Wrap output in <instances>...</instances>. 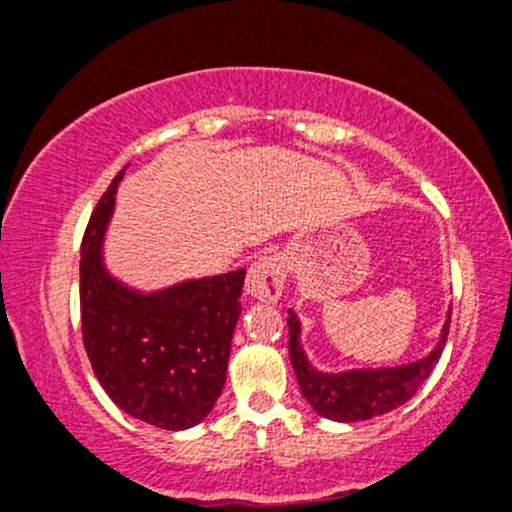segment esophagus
<instances>
[{"instance_id":"1","label":"esophagus","mask_w":512,"mask_h":512,"mask_svg":"<svg viewBox=\"0 0 512 512\" xmlns=\"http://www.w3.org/2000/svg\"><path fill=\"white\" fill-rule=\"evenodd\" d=\"M287 280V258L282 254L261 256L249 268L246 292L258 302H278Z\"/></svg>"}]
</instances>
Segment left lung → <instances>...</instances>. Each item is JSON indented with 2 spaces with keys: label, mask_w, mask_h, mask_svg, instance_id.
<instances>
[{
  "label": "left lung",
  "mask_w": 512,
  "mask_h": 512,
  "mask_svg": "<svg viewBox=\"0 0 512 512\" xmlns=\"http://www.w3.org/2000/svg\"><path fill=\"white\" fill-rule=\"evenodd\" d=\"M287 326H290V359L306 402L321 417L333 419V422H364V419L386 414L414 398V393L431 376L441 359L448 340L450 314L443 323L441 340L429 357L407 366H395V369L345 371V374H321L309 364L302 345H299L302 326H299L294 311L287 316Z\"/></svg>",
  "instance_id": "1"
}]
</instances>
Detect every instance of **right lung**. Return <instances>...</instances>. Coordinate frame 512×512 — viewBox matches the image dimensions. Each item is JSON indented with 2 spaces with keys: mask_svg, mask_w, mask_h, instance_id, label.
<instances>
[{
  "mask_svg": "<svg viewBox=\"0 0 512 512\" xmlns=\"http://www.w3.org/2000/svg\"><path fill=\"white\" fill-rule=\"evenodd\" d=\"M122 172L90 215L81 244V330L114 405L167 431L208 417L225 386L246 270L138 294L102 268L100 244Z\"/></svg>",
  "mask_w": 512,
  "mask_h": 512,
  "instance_id": "1",
  "label": "right lung"
}]
</instances>
